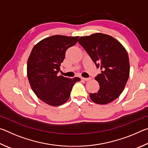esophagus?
Segmentation results:
<instances>
[{
  "label": "esophagus",
  "instance_id": "1",
  "mask_svg": "<svg viewBox=\"0 0 148 148\" xmlns=\"http://www.w3.org/2000/svg\"><path fill=\"white\" fill-rule=\"evenodd\" d=\"M82 79L84 80V81H89L91 78H90V77H87V78H86V77H82Z\"/></svg>",
  "mask_w": 148,
  "mask_h": 148
}]
</instances>
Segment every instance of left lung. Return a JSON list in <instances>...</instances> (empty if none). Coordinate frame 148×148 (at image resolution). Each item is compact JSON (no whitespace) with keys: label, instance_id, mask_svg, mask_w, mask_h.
<instances>
[{"label":"left lung","instance_id":"left-lung-1","mask_svg":"<svg viewBox=\"0 0 148 148\" xmlns=\"http://www.w3.org/2000/svg\"><path fill=\"white\" fill-rule=\"evenodd\" d=\"M79 44L95 62L101 73L95 79L99 82L97 92L90 93L95 103L106 104L121 95L129 77L128 53L122 44L111 36L102 33L82 36Z\"/></svg>","mask_w":148,"mask_h":148}]
</instances>
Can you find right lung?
I'll return each mask as SVG.
<instances>
[{"mask_svg":"<svg viewBox=\"0 0 148 148\" xmlns=\"http://www.w3.org/2000/svg\"><path fill=\"white\" fill-rule=\"evenodd\" d=\"M79 36L54 35L35 45L27 62V77L32 91L50 106H57L69 99L72 87L81 79L59 76L61 63L67 49L73 46Z\"/></svg>","mask_w":148,"mask_h":148,"instance_id":"right-lung-1","label":"right lung"}]
</instances>
